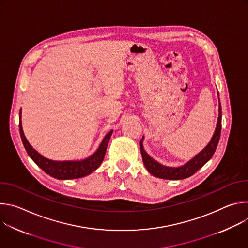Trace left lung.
<instances>
[{"label":"left lung","mask_w":248,"mask_h":248,"mask_svg":"<svg viewBox=\"0 0 248 248\" xmlns=\"http://www.w3.org/2000/svg\"><path fill=\"white\" fill-rule=\"evenodd\" d=\"M219 96V92L217 93ZM222 129V106L219 99V117L217 125L212 136L210 142L206 145V147L201 150L198 154H196L191 160L186 162L185 165L180 167H168L160 164L153 158H151L143 148V139L140 140V151L142 155L143 163L147 169V170L153 174L156 178L164 179V180H184L189 178L190 175L195 173L199 169H201L211 158L214 155L216 148L218 146L220 135Z\"/></svg>","instance_id":"1"}]
</instances>
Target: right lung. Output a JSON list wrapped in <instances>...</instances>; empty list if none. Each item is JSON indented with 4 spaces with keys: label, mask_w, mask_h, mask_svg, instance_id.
Here are the masks:
<instances>
[{
    "label": "right lung",
    "mask_w": 248,
    "mask_h": 248,
    "mask_svg": "<svg viewBox=\"0 0 248 248\" xmlns=\"http://www.w3.org/2000/svg\"><path fill=\"white\" fill-rule=\"evenodd\" d=\"M19 120L20 137L28 156L47 174L57 180H74L83 178V176L90 174L92 171L98 169L104 160L109 140L113 133V130H111L106 134L98 149L88 158L76 161H54L43 157L29 144L22 129L21 110L19 112Z\"/></svg>",
    "instance_id": "add662e5"
}]
</instances>
